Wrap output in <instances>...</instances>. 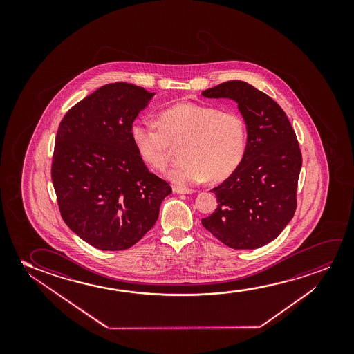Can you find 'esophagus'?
I'll list each match as a JSON object with an SVG mask.
<instances>
[{"label":"esophagus","mask_w":354,"mask_h":354,"mask_svg":"<svg viewBox=\"0 0 354 354\" xmlns=\"http://www.w3.org/2000/svg\"><path fill=\"white\" fill-rule=\"evenodd\" d=\"M173 191H174L175 194H189L194 192V189H185V187H181V186H173Z\"/></svg>","instance_id":"esophagus-1"}]
</instances>
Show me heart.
<instances>
[{
    "mask_svg": "<svg viewBox=\"0 0 354 354\" xmlns=\"http://www.w3.org/2000/svg\"><path fill=\"white\" fill-rule=\"evenodd\" d=\"M157 123L138 120L131 138L141 158L163 170L173 146H181L183 162L168 176L179 185L220 183L238 169L247 152V124L234 111L194 102H179L160 112Z\"/></svg>",
    "mask_w": 354,
    "mask_h": 354,
    "instance_id": "1",
    "label": "heart"
}]
</instances>
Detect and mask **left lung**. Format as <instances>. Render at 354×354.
Wrapping results in <instances>:
<instances>
[{"label":"left lung","mask_w":354,"mask_h":354,"mask_svg":"<svg viewBox=\"0 0 354 354\" xmlns=\"http://www.w3.org/2000/svg\"><path fill=\"white\" fill-rule=\"evenodd\" d=\"M238 104L247 124V152L231 176L212 189L218 208L202 225L233 249H257L276 239L296 210L302 157L286 112L272 97L243 81L202 92Z\"/></svg>","instance_id":"1"}]
</instances>
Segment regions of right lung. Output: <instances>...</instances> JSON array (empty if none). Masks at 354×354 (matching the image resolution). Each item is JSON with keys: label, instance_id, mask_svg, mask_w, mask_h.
<instances>
[{"label": "right lung", "instance_id": "right-lung-1", "mask_svg": "<svg viewBox=\"0 0 354 354\" xmlns=\"http://www.w3.org/2000/svg\"><path fill=\"white\" fill-rule=\"evenodd\" d=\"M155 93L110 83L71 107L60 122L52 181L65 223L102 250H126L153 227L171 187L147 169L131 127Z\"/></svg>", "mask_w": 354, "mask_h": 354}]
</instances>
